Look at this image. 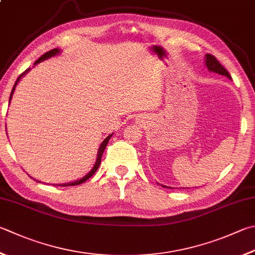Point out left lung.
<instances>
[{"instance_id":"left-lung-1","label":"left lung","mask_w":255,"mask_h":255,"mask_svg":"<svg viewBox=\"0 0 255 255\" xmlns=\"http://www.w3.org/2000/svg\"><path fill=\"white\" fill-rule=\"evenodd\" d=\"M205 65L209 71L214 72V73H218L221 75H224V76H227V78L231 79V75H230L229 72L223 68V65L221 64L217 59H215V56L211 55V54H206L205 55ZM164 187H166V186H164Z\"/></svg>"}]
</instances>
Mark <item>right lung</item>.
I'll return each instance as SVG.
<instances>
[{
  "label": "right lung",
  "instance_id": "1",
  "mask_svg": "<svg viewBox=\"0 0 255 255\" xmlns=\"http://www.w3.org/2000/svg\"><path fill=\"white\" fill-rule=\"evenodd\" d=\"M61 52V50H59V49H53V50H51V51H49V52H46L45 54H43L40 59H37L36 61H35V63H34V65H36L37 63H40V62H42V61H44V60H46V59H50V57H52V56H54V55H57L59 54V53ZM31 69H27L26 71H24L23 73L18 76L17 78V80H16V82H15V84H14V86H13V89H12V92H11V95H9V100H8V103L11 102V100H12V95H13V93H14V91H15V88H16V85H17V83H18V81H20L24 75H25L28 71H30ZM113 135V133L112 134H110L109 136H107L105 137V140L101 143V145H100V147H99V152H98V157H97V162H95V164H94V166L92 167V170H91L88 174H86L85 176H83L82 179H80V180H76V181H74V182H70V183H62V184H55V185H61V186H71V185H79V184H82L83 182H85L86 180H89L91 176H92L95 172H97V170L99 169V166H100V164H101V158H102V154H103V152H104V150H105V147H107V144L109 143V141H110V138H111V136Z\"/></svg>",
  "mask_w": 255,
  "mask_h": 255
}]
</instances>
